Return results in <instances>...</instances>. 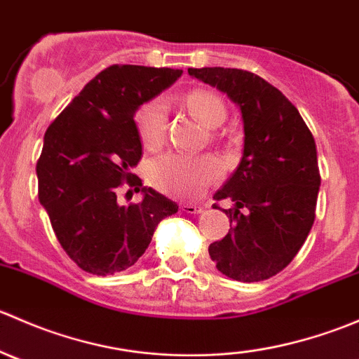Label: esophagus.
<instances>
[{"mask_svg": "<svg viewBox=\"0 0 359 359\" xmlns=\"http://www.w3.org/2000/svg\"><path fill=\"white\" fill-rule=\"evenodd\" d=\"M180 208H182V212L186 213H200L201 212V206L198 205H191V203H186V205H180Z\"/></svg>", "mask_w": 359, "mask_h": 359, "instance_id": "obj_1", "label": "esophagus"}]
</instances>
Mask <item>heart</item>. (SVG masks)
Listing matches in <instances>:
<instances>
[{
  "label": "heart",
  "mask_w": 359,
  "mask_h": 359,
  "mask_svg": "<svg viewBox=\"0 0 359 359\" xmlns=\"http://www.w3.org/2000/svg\"><path fill=\"white\" fill-rule=\"evenodd\" d=\"M184 104L208 128H217L226 121V104L212 90H193L186 95ZM135 126L144 146L158 147L166 135L163 100L154 99L142 104L135 112ZM147 175L158 189L170 196L194 198L222 175V165L212 156L191 158L168 153L151 163Z\"/></svg>",
  "instance_id": "b5f03b06"
}]
</instances>
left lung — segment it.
<instances>
[{
    "label": "left lung",
    "mask_w": 359,
    "mask_h": 359,
    "mask_svg": "<svg viewBox=\"0 0 359 359\" xmlns=\"http://www.w3.org/2000/svg\"><path fill=\"white\" fill-rule=\"evenodd\" d=\"M187 72L227 93L245 130L243 158L213 194L234 201L224 210L233 227L208 253L227 278L264 281L292 262L313 227L321 184L314 137L297 107L260 76L229 67Z\"/></svg>",
    "instance_id": "8db88e82"
}]
</instances>
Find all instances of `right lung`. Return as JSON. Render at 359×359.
I'll return each instance as SVG.
<instances>
[{"mask_svg": "<svg viewBox=\"0 0 359 359\" xmlns=\"http://www.w3.org/2000/svg\"><path fill=\"white\" fill-rule=\"evenodd\" d=\"M180 69L114 66L100 71L45 133L36 165L39 203L55 236L83 271L97 276L132 267L154 229L179 206L144 187L132 168L142 156L135 111L180 78ZM123 185L143 193L117 203Z\"/></svg>", "mask_w": 359, "mask_h": 359, "instance_id": "obj_1", "label": "right lung"}]
</instances>
